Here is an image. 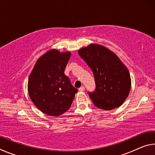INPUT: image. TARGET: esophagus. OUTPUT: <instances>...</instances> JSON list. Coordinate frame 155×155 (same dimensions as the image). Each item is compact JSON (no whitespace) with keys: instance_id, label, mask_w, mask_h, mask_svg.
<instances>
[{"instance_id":"obj_1","label":"esophagus","mask_w":155,"mask_h":155,"mask_svg":"<svg viewBox=\"0 0 155 155\" xmlns=\"http://www.w3.org/2000/svg\"><path fill=\"white\" fill-rule=\"evenodd\" d=\"M78 90H79L80 91H84V90H85V87H84V86H81V87L79 89H78Z\"/></svg>"}]
</instances>
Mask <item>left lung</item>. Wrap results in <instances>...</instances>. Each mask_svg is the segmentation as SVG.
<instances>
[{"label": "left lung", "mask_w": 155, "mask_h": 155, "mask_svg": "<svg viewBox=\"0 0 155 155\" xmlns=\"http://www.w3.org/2000/svg\"><path fill=\"white\" fill-rule=\"evenodd\" d=\"M78 53L92 70L96 90L89 92L94 105L104 110L121 106L130 93L131 79L125 65L114 52L100 44H91Z\"/></svg>", "instance_id": "8db88e82"}]
</instances>
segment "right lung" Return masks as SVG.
<instances>
[{"instance_id": "add662e5", "label": "right lung", "mask_w": 155, "mask_h": 155, "mask_svg": "<svg viewBox=\"0 0 155 155\" xmlns=\"http://www.w3.org/2000/svg\"><path fill=\"white\" fill-rule=\"evenodd\" d=\"M71 56L69 51L51 49L36 61L28 81V92L41 112L59 116L70 109L78 90L64 74Z\"/></svg>"}]
</instances>
